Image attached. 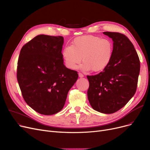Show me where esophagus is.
Wrapping results in <instances>:
<instances>
[{
  "label": "esophagus",
  "mask_w": 150,
  "mask_h": 150,
  "mask_svg": "<svg viewBox=\"0 0 150 150\" xmlns=\"http://www.w3.org/2000/svg\"><path fill=\"white\" fill-rule=\"evenodd\" d=\"M79 77H83L84 76H83V74H82V73H79Z\"/></svg>",
  "instance_id": "esophagus-1"
}]
</instances>
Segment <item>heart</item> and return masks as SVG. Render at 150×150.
Wrapping results in <instances>:
<instances>
[{
    "mask_svg": "<svg viewBox=\"0 0 150 150\" xmlns=\"http://www.w3.org/2000/svg\"><path fill=\"white\" fill-rule=\"evenodd\" d=\"M114 51L113 42L108 39L86 35L75 38L70 47L62 51V57L66 67L71 69L80 68L83 71H100L110 63Z\"/></svg>",
    "mask_w": 150,
    "mask_h": 150,
    "instance_id": "obj_1",
    "label": "heart"
}]
</instances>
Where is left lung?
<instances>
[{"mask_svg": "<svg viewBox=\"0 0 150 150\" xmlns=\"http://www.w3.org/2000/svg\"><path fill=\"white\" fill-rule=\"evenodd\" d=\"M114 44L112 59L102 72L87 76L88 99L92 108L102 113H114L134 95L140 73V60L134 45L119 33L103 32Z\"/></svg>", "mask_w": 150, "mask_h": 150, "instance_id": "1", "label": "left lung"}]
</instances>
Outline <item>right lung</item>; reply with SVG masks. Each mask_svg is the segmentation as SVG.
I'll return each instance as SVG.
<instances>
[{
  "instance_id": "obj_1",
  "label": "right lung",
  "mask_w": 150,
  "mask_h": 150,
  "mask_svg": "<svg viewBox=\"0 0 150 150\" xmlns=\"http://www.w3.org/2000/svg\"><path fill=\"white\" fill-rule=\"evenodd\" d=\"M64 38L40 34L22 48L17 78L26 103L36 112L52 115L63 108L77 72L62 57Z\"/></svg>"
}]
</instances>
